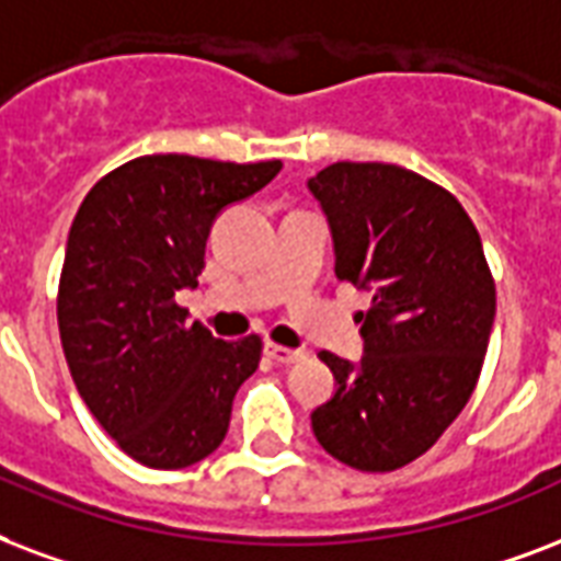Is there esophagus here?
I'll use <instances>...</instances> for the list:
<instances>
[{"label": "esophagus", "instance_id": "esophagus-1", "mask_svg": "<svg viewBox=\"0 0 561 561\" xmlns=\"http://www.w3.org/2000/svg\"><path fill=\"white\" fill-rule=\"evenodd\" d=\"M266 357L280 363V366H289V363H298V359H304L307 354L295 348H284V345H266Z\"/></svg>", "mask_w": 561, "mask_h": 561}]
</instances>
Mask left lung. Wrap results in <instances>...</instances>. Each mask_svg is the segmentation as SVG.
<instances>
[{"instance_id":"obj_1","label":"left lung","mask_w":561,"mask_h":561,"mask_svg":"<svg viewBox=\"0 0 561 561\" xmlns=\"http://www.w3.org/2000/svg\"><path fill=\"white\" fill-rule=\"evenodd\" d=\"M336 277L371 289L359 366L321 351L336 394L312 412L330 457L398 471L427 454L474 392L494 321V277L474 221L445 186L394 163H333L310 178Z\"/></svg>"}]
</instances>
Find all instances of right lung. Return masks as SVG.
Here are the masks:
<instances>
[{"label":"right lung","mask_w":561,"mask_h":561,"mask_svg":"<svg viewBox=\"0 0 561 561\" xmlns=\"http://www.w3.org/2000/svg\"><path fill=\"white\" fill-rule=\"evenodd\" d=\"M280 167L146 154L78 207L58 284L60 345L87 410L140 466L175 471L210 457L233 394L257 371V333L216 340L175 295L198 286L213 219Z\"/></svg>","instance_id":"right-lung-1"}]
</instances>
